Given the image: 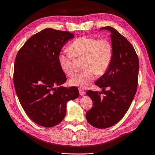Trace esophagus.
Returning <instances> with one entry per match:
<instances>
[{
    "mask_svg": "<svg viewBox=\"0 0 155 155\" xmlns=\"http://www.w3.org/2000/svg\"><path fill=\"white\" fill-rule=\"evenodd\" d=\"M79 93L81 96H84L85 95V91H83L82 89H79Z\"/></svg>",
    "mask_w": 155,
    "mask_h": 155,
    "instance_id": "obj_1",
    "label": "esophagus"
}]
</instances>
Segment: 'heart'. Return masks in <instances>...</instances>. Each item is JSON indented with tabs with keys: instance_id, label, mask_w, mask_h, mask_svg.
Masks as SVG:
<instances>
[{
	"instance_id": "b5f03b06",
	"label": "heart",
	"mask_w": 155,
	"mask_h": 155,
	"mask_svg": "<svg viewBox=\"0 0 155 155\" xmlns=\"http://www.w3.org/2000/svg\"><path fill=\"white\" fill-rule=\"evenodd\" d=\"M69 50L59 53L58 61L61 71L71 76L73 73V56L83 57L82 66L84 70L69 80L71 86L87 88L95 78L96 73L102 75L109 68L113 59V46L108 40L84 36L79 38L71 44Z\"/></svg>"
}]
</instances>
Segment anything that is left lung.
<instances>
[{"instance_id":"8db88e82","label":"left lung","mask_w":155,"mask_h":155,"mask_svg":"<svg viewBox=\"0 0 155 155\" xmlns=\"http://www.w3.org/2000/svg\"><path fill=\"white\" fill-rule=\"evenodd\" d=\"M100 30L110 32L113 55L109 68L95 82L102 91L87 92L94 106L86 119L91 126L105 129L120 122L131 104L138 86L139 61L131 44L116 29L105 26Z\"/></svg>"}]
</instances>
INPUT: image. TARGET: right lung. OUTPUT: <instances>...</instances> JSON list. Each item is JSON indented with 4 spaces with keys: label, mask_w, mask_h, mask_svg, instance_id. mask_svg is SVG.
I'll return each instance as SVG.
<instances>
[{
    "label": "right lung",
    "mask_w": 155,
    "mask_h": 155,
    "mask_svg": "<svg viewBox=\"0 0 155 155\" xmlns=\"http://www.w3.org/2000/svg\"><path fill=\"white\" fill-rule=\"evenodd\" d=\"M74 34L45 28L33 35L18 51L15 61L14 85L24 110L31 120L52 127L64 120L69 101L79 96L75 87L61 86L66 77L58 57Z\"/></svg>",
    "instance_id": "right-lung-1"
}]
</instances>
